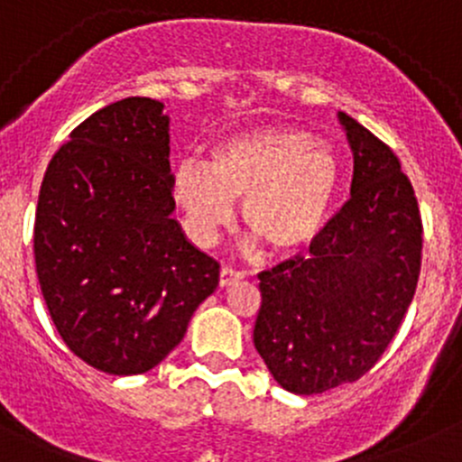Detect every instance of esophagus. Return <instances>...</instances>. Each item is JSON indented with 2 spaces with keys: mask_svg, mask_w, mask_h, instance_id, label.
<instances>
[{
  "mask_svg": "<svg viewBox=\"0 0 462 462\" xmlns=\"http://www.w3.org/2000/svg\"><path fill=\"white\" fill-rule=\"evenodd\" d=\"M242 280V273L237 269H231V266H222L220 269V287H229V284Z\"/></svg>",
  "mask_w": 462,
  "mask_h": 462,
  "instance_id": "obj_1",
  "label": "esophagus"
}]
</instances>
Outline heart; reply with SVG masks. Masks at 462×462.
<instances>
[{"label": "heart", "mask_w": 462, "mask_h": 462, "mask_svg": "<svg viewBox=\"0 0 462 462\" xmlns=\"http://www.w3.org/2000/svg\"><path fill=\"white\" fill-rule=\"evenodd\" d=\"M340 166L313 133L264 126L217 142L208 164L184 160L173 171V198L199 245H211L233 220H242L275 254L304 251L329 220L340 193Z\"/></svg>", "instance_id": "1"}]
</instances>
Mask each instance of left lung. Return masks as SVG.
<instances>
[{
	"label": "left lung",
	"mask_w": 462,
	"mask_h": 462,
	"mask_svg": "<svg viewBox=\"0 0 462 462\" xmlns=\"http://www.w3.org/2000/svg\"><path fill=\"white\" fill-rule=\"evenodd\" d=\"M354 151L351 198L309 246L258 273L254 345L278 384L311 396L378 363L416 293L422 220L401 160L340 113Z\"/></svg>",
	"instance_id": "1"
}]
</instances>
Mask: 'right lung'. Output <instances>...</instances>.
I'll use <instances>...</instances> for the list:
<instances>
[{"instance_id": "1", "label": "right lung", "mask_w": 462, "mask_h": 462, "mask_svg": "<svg viewBox=\"0 0 462 462\" xmlns=\"http://www.w3.org/2000/svg\"><path fill=\"white\" fill-rule=\"evenodd\" d=\"M164 104L126 97L70 131L35 213V269L61 340L90 367L144 374L187 334L220 264L173 220Z\"/></svg>"}]
</instances>
